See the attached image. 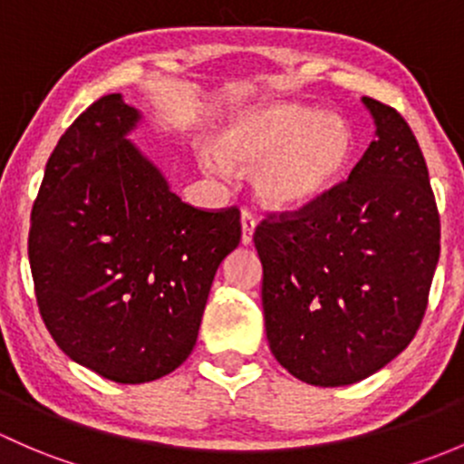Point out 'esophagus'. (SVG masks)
I'll return each mask as SVG.
<instances>
[{
	"label": "esophagus",
	"instance_id": "1",
	"mask_svg": "<svg viewBox=\"0 0 464 464\" xmlns=\"http://www.w3.org/2000/svg\"><path fill=\"white\" fill-rule=\"evenodd\" d=\"M255 227H256V218L252 217L247 209H243L241 212V241L246 243H252V237H255Z\"/></svg>",
	"mask_w": 464,
	"mask_h": 464
}]
</instances>
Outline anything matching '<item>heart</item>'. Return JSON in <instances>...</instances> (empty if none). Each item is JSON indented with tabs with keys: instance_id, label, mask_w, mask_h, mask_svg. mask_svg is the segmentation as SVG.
<instances>
[{
	"instance_id": "b5f03b06",
	"label": "heart",
	"mask_w": 464,
	"mask_h": 464,
	"mask_svg": "<svg viewBox=\"0 0 464 464\" xmlns=\"http://www.w3.org/2000/svg\"><path fill=\"white\" fill-rule=\"evenodd\" d=\"M353 131L337 113L290 102L238 113L223 129L221 151H200L205 171L255 169L256 198L276 212H295L326 197L351 162Z\"/></svg>"
}]
</instances>
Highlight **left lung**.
I'll use <instances>...</instances> for the list:
<instances>
[{"mask_svg": "<svg viewBox=\"0 0 464 464\" xmlns=\"http://www.w3.org/2000/svg\"><path fill=\"white\" fill-rule=\"evenodd\" d=\"M362 102L375 140L348 180L255 230L270 351L314 386L355 384L409 346L440 256V214L413 131L393 107Z\"/></svg>", "mask_w": 464, "mask_h": 464, "instance_id": "8db88e82", "label": "left lung"}]
</instances>
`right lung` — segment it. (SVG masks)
I'll use <instances>...</instances> for the list:
<instances>
[{
	"mask_svg": "<svg viewBox=\"0 0 464 464\" xmlns=\"http://www.w3.org/2000/svg\"><path fill=\"white\" fill-rule=\"evenodd\" d=\"M140 111L102 95L64 131L31 212L40 314L73 362L121 384L192 353L218 266L241 241L237 208L183 203L127 138Z\"/></svg>",
	"mask_w": 464,
	"mask_h": 464,
	"instance_id": "1",
	"label": "right lung"
}]
</instances>
